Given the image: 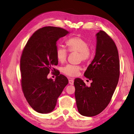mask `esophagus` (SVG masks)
<instances>
[{
	"label": "esophagus",
	"instance_id": "1",
	"mask_svg": "<svg viewBox=\"0 0 134 134\" xmlns=\"http://www.w3.org/2000/svg\"><path fill=\"white\" fill-rule=\"evenodd\" d=\"M69 83L70 85H72L74 84V80L72 79V78H69Z\"/></svg>",
	"mask_w": 134,
	"mask_h": 134
}]
</instances>
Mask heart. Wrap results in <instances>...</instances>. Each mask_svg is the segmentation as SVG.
Returning <instances> with one entry per match:
<instances>
[{
	"mask_svg": "<svg viewBox=\"0 0 134 134\" xmlns=\"http://www.w3.org/2000/svg\"><path fill=\"white\" fill-rule=\"evenodd\" d=\"M67 49L70 53L78 52V60L85 63L89 61L92 57V52L89 48V44L84 38L78 36L70 37L65 42ZM57 61L63 63L66 61L68 51L65 48L59 47L56 51ZM81 68L80 65L68 64L62 68L61 71L64 74L70 77L77 76L79 74Z\"/></svg>",
	"mask_w": 134,
	"mask_h": 134,
	"instance_id": "1",
	"label": "heart"
}]
</instances>
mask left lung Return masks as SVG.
<instances>
[{
	"instance_id": "left-lung-1",
	"label": "left lung",
	"mask_w": 134,
	"mask_h": 134,
	"mask_svg": "<svg viewBox=\"0 0 134 134\" xmlns=\"http://www.w3.org/2000/svg\"><path fill=\"white\" fill-rule=\"evenodd\" d=\"M95 57L84 76L92 80L87 86L80 78L74 80L75 98L78 112L86 116L99 114L109 105L120 74L118 51L112 38L105 31L97 34Z\"/></svg>"
}]
</instances>
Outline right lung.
<instances>
[{
  "label": "right lung",
  "instance_id": "add662e5",
  "mask_svg": "<svg viewBox=\"0 0 134 134\" xmlns=\"http://www.w3.org/2000/svg\"><path fill=\"white\" fill-rule=\"evenodd\" d=\"M68 33L60 27L40 28L29 38L23 50L20 61L22 91L29 105L39 113L53 110L58 97L69 82L53 68L58 64L56 41ZM51 71L57 72L54 81L47 78Z\"/></svg>",
  "mask_w": 134,
  "mask_h": 134
}]
</instances>
